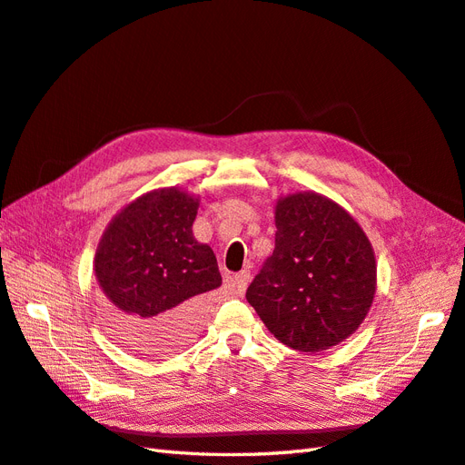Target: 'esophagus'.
I'll use <instances>...</instances> for the list:
<instances>
[{"instance_id":"1","label":"esophagus","mask_w":465,"mask_h":465,"mask_svg":"<svg viewBox=\"0 0 465 465\" xmlns=\"http://www.w3.org/2000/svg\"><path fill=\"white\" fill-rule=\"evenodd\" d=\"M249 279H252V272H249V269H243L242 272H237L235 279H233V291H235V294H243L245 292Z\"/></svg>"}]
</instances>
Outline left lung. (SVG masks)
<instances>
[{
  "instance_id": "8db88e82",
  "label": "left lung",
  "mask_w": 465,
  "mask_h": 465,
  "mask_svg": "<svg viewBox=\"0 0 465 465\" xmlns=\"http://www.w3.org/2000/svg\"><path fill=\"white\" fill-rule=\"evenodd\" d=\"M275 252L249 284L247 302L284 346L316 353L361 326L377 291L373 245L351 213L302 190L275 206Z\"/></svg>"
}]
</instances>
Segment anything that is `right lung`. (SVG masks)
<instances>
[{
	"label": "right lung",
	"mask_w": 465,
	"mask_h": 465,
	"mask_svg": "<svg viewBox=\"0 0 465 465\" xmlns=\"http://www.w3.org/2000/svg\"><path fill=\"white\" fill-rule=\"evenodd\" d=\"M200 200L157 188L119 210L94 257L112 330L135 351L166 353L198 334L206 292L222 275L212 247L196 242Z\"/></svg>",
	"instance_id": "right-lung-1"
}]
</instances>
